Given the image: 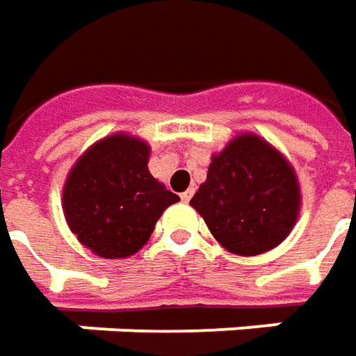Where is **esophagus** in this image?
<instances>
[{"label": "esophagus", "mask_w": 356, "mask_h": 356, "mask_svg": "<svg viewBox=\"0 0 356 356\" xmlns=\"http://www.w3.org/2000/svg\"><path fill=\"white\" fill-rule=\"evenodd\" d=\"M193 195H195V191L187 189V191H185V193H181V201L189 202L191 199H193Z\"/></svg>", "instance_id": "esophagus-1"}]
</instances>
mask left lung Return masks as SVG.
<instances>
[{"instance_id": "left-lung-1", "label": "left lung", "mask_w": 356, "mask_h": 356, "mask_svg": "<svg viewBox=\"0 0 356 356\" xmlns=\"http://www.w3.org/2000/svg\"><path fill=\"white\" fill-rule=\"evenodd\" d=\"M191 204L228 252L256 256L276 248L296 225L300 185L270 143L242 134L213 155Z\"/></svg>"}]
</instances>
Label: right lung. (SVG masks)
<instances>
[{"label": "right lung", "instance_id": "add662e5", "mask_svg": "<svg viewBox=\"0 0 356 356\" xmlns=\"http://www.w3.org/2000/svg\"><path fill=\"white\" fill-rule=\"evenodd\" d=\"M145 141L116 134L94 143L68 173L63 209L76 238L102 258H126L179 201L147 169Z\"/></svg>", "mask_w": 356, "mask_h": 356}]
</instances>
